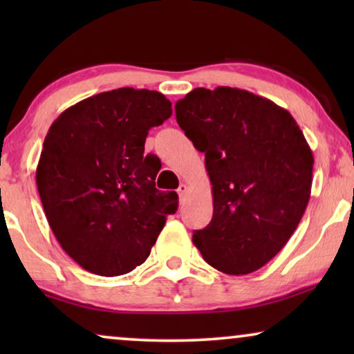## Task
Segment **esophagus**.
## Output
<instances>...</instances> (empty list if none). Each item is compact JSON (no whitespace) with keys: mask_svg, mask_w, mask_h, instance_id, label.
Listing matches in <instances>:
<instances>
[{"mask_svg":"<svg viewBox=\"0 0 354 354\" xmlns=\"http://www.w3.org/2000/svg\"><path fill=\"white\" fill-rule=\"evenodd\" d=\"M187 192H188V185L187 183H180V187L177 188V193H178V196H180V200L183 196L187 195Z\"/></svg>","mask_w":354,"mask_h":354,"instance_id":"obj_1","label":"esophagus"}]
</instances>
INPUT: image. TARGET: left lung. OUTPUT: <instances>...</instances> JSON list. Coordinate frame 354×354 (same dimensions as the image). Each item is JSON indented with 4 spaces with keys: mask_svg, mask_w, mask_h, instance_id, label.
<instances>
[{
    "mask_svg": "<svg viewBox=\"0 0 354 354\" xmlns=\"http://www.w3.org/2000/svg\"><path fill=\"white\" fill-rule=\"evenodd\" d=\"M177 124L205 153L212 219L193 243L229 275L268 264L297 230L311 196L313 151L287 109L246 90L195 88Z\"/></svg>",
    "mask_w": 354,
    "mask_h": 354,
    "instance_id": "obj_1",
    "label": "left lung"
}]
</instances>
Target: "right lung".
<instances>
[{
    "instance_id": "obj_1",
    "label": "right lung",
    "mask_w": 354,
    "mask_h": 354,
    "mask_svg": "<svg viewBox=\"0 0 354 354\" xmlns=\"http://www.w3.org/2000/svg\"><path fill=\"white\" fill-rule=\"evenodd\" d=\"M171 115L162 93L125 86L79 101L48 130L38 193L56 240L88 272L114 277L145 263L176 212L177 193L154 185L161 162L145 156L148 130Z\"/></svg>"
}]
</instances>
